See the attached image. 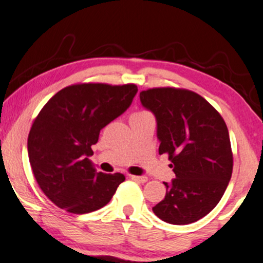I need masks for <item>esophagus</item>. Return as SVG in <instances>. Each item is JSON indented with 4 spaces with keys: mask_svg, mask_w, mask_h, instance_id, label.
Here are the masks:
<instances>
[{
    "mask_svg": "<svg viewBox=\"0 0 263 263\" xmlns=\"http://www.w3.org/2000/svg\"><path fill=\"white\" fill-rule=\"evenodd\" d=\"M131 178L139 182V183H145L148 181V177H145V176H131Z\"/></svg>",
    "mask_w": 263,
    "mask_h": 263,
    "instance_id": "1",
    "label": "esophagus"
}]
</instances>
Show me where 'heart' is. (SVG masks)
<instances>
[{
    "label": "heart",
    "instance_id": "b5f03b06",
    "mask_svg": "<svg viewBox=\"0 0 263 263\" xmlns=\"http://www.w3.org/2000/svg\"><path fill=\"white\" fill-rule=\"evenodd\" d=\"M141 112H144V111H141Z\"/></svg>",
    "mask_w": 263,
    "mask_h": 263
}]
</instances>
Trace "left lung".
<instances>
[{
    "label": "left lung",
    "mask_w": 263,
    "mask_h": 263,
    "mask_svg": "<svg viewBox=\"0 0 263 263\" xmlns=\"http://www.w3.org/2000/svg\"><path fill=\"white\" fill-rule=\"evenodd\" d=\"M142 105L155 115L159 154H167L176 178L166 183L154 214L171 224H189L210 212L227 188L233 154L227 125L198 93L160 87L139 93Z\"/></svg>",
    "instance_id": "obj_1"
}]
</instances>
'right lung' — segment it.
<instances>
[{"instance_id": "add662e5", "label": "right lung", "mask_w": 263, "mask_h": 263, "mask_svg": "<svg viewBox=\"0 0 263 263\" xmlns=\"http://www.w3.org/2000/svg\"><path fill=\"white\" fill-rule=\"evenodd\" d=\"M137 91L134 84L71 85L41 109L28 153L36 182L53 204L81 215L110 201L125 176L97 172L88 156L101 129L127 110Z\"/></svg>"}]
</instances>
